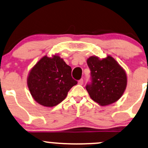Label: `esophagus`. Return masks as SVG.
<instances>
[{"label": "esophagus", "mask_w": 148, "mask_h": 148, "mask_svg": "<svg viewBox=\"0 0 148 148\" xmlns=\"http://www.w3.org/2000/svg\"><path fill=\"white\" fill-rule=\"evenodd\" d=\"M78 84H80V85H82L83 84V79H80L78 81Z\"/></svg>", "instance_id": "1"}]
</instances>
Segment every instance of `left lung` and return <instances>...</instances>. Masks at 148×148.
<instances>
[{
  "label": "left lung",
  "mask_w": 148,
  "mask_h": 148,
  "mask_svg": "<svg viewBox=\"0 0 148 148\" xmlns=\"http://www.w3.org/2000/svg\"><path fill=\"white\" fill-rule=\"evenodd\" d=\"M92 82L86 86L91 99L103 106L118 101L127 84L125 71L111 56L103 59L90 56L87 60Z\"/></svg>",
  "instance_id": "obj_1"
}]
</instances>
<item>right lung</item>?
Returning a JSON list of instances; mask_svg holds the SVG:
<instances>
[{"label":"right lung","mask_w":148,"mask_h":148,"mask_svg":"<svg viewBox=\"0 0 148 148\" xmlns=\"http://www.w3.org/2000/svg\"><path fill=\"white\" fill-rule=\"evenodd\" d=\"M71 66L59 56H43L30 71L28 87L34 99L45 107L60 103L77 82L71 76Z\"/></svg>","instance_id":"1"}]
</instances>
